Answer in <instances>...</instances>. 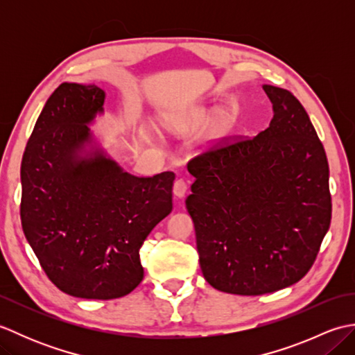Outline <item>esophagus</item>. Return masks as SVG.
<instances>
[{"label":"esophagus","mask_w":355,"mask_h":355,"mask_svg":"<svg viewBox=\"0 0 355 355\" xmlns=\"http://www.w3.org/2000/svg\"><path fill=\"white\" fill-rule=\"evenodd\" d=\"M187 192V183L184 182L183 178H178L175 183H173V195L177 198H183Z\"/></svg>","instance_id":"esophagus-1"}]
</instances>
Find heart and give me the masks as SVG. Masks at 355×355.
<instances>
[{"label":"heart","instance_id":"heart-1","mask_svg":"<svg viewBox=\"0 0 355 355\" xmlns=\"http://www.w3.org/2000/svg\"><path fill=\"white\" fill-rule=\"evenodd\" d=\"M214 117H215V112L212 110H202V111L195 112L193 116L189 117V123L195 126H205L212 122Z\"/></svg>","mask_w":355,"mask_h":355}]
</instances>
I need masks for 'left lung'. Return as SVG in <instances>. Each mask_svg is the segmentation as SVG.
<instances>
[{"label":"left lung","instance_id":"8db88e82","mask_svg":"<svg viewBox=\"0 0 355 355\" xmlns=\"http://www.w3.org/2000/svg\"><path fill=\"white\" fill-rule=\"evenodd\" d=\"M262 88L275 111L267 130L187 164L195 182L186 209L202 276L241 296L300 281L331 223L328 160L310 117L290 92Z\"/></svg>","mask_w":355,"mask_h":355}]
</instances>
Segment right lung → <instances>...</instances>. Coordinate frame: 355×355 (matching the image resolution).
I'll return each instance as SVG.
<instances>
[{
    "label": "right lung",
    "instance_id": "right-lung-1",
    "mask_svg": "<svg viewBox=\"0 0 355 355\" xmlns=\"http://www.w3.org/2000/svg\"><path fill=\"white\" fill-rule=\"evenodd\" d=\"M105 92L64 82L36 120L21 163V224L45 275L82 299L126 296L139 250L172 210L173 172L135 177L96 140Z\"/></svg>",
    "mask_w": 355,
    "mask_h": 355
}]
</instances>
